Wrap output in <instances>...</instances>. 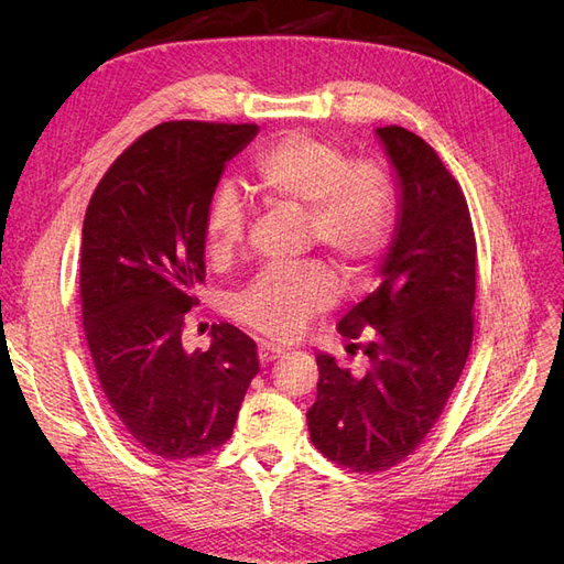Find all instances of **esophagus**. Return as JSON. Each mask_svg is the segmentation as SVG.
Wrapping results in <instances>:
<instances>
[{
    "instance_id": "obj_1",
    "label": "esophagus",
    "mask_w": 564,
    "mask_h": 564,
    "mask_svg": "<svg viewBox=\"0 0 564 564\" xmlns=\"http://www.w3.org/2000/svg\"><path fill=\"white\" fill-rule=\"evenodd\" d=\"M284 355V348L275 346V344H268V340H263V344H259V360L261 365H270L280 360V357Z\"/></svg>"
}]
</instances>
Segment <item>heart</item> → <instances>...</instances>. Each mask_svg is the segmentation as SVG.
<instances>
[{"label":"heart","mask_w":564,"mask_h":564,"mask_svg":"<svg viewBox=\"0 0 564 564\" xmlns=\"http://www.w3.org/2000/svg\"><path fill=\"white\" fill-rule=\"evenodd\" d=\"M251 183L270 207L299 212L311 245L329 251L350 278L377 263L395 226V195L377 162H348L346 150L292 131L263 148L251 164ZM247 232V207L235 187L218 185L204 216L209 261L228 263ZM338 278L327 263L263 270L230 301L235 319L272 340L299 336L305 324L338 299Z\"/></svg>","instance_id":"b5f03b06"}]
</instances>
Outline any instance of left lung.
Listing matches in <instances>:
<instances>
[{
	"mask_svg": "<svg viewBox=\"0 0 564 564\" xmlns=\"http://www.w3.org/2000/svg\"><path fill=\"white\" fill-rule=\"evenodd\" d=\"M402 185L381 282L338 322L369 357L352 377L317 355L313 445L352 473H381L419 449L466 367L475 329L477 245L458 181L421 135L377 129Z\"/></svg>",
	"mask_w": 564,
	"mask_h": 564,
	"instance_id": "obj_1",
	"label": "left lung"
}]
</instances>
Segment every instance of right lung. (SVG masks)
<instances>
[{"label": "right lung", "instance_id": "obj_1", "mask_svg": "<svg viewBox=\"0 0 564 564\" xmlns=\"http://www.w3.org/2000/svg\"><path fill=\"white\" fill-rule=\"evenodd\" d=\"M256 131L158 124L112 162L84 216L79 299L100 388L135 445L166 460L226 445L259 373L256 344L228 322L212 324L209 350H183L207 278L204 216L226 162Z\"/></svg>", "mask_w": 564, "mask_h": 564}]
</instances>
